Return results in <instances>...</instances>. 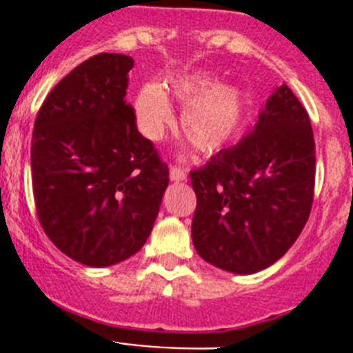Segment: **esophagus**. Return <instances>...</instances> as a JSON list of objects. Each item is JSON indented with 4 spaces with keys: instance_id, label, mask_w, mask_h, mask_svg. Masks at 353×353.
I'll return each mask as SVG.
<instances>
[{
    "instance_id": "obj_1",
    "label": "esophagus",
    "mask_w": 353,
    "mask_h": 353,
    "mask_svg": "<svg viewBox=\"0 0 353 353\" xmlns=\"http://www.w3.org/2000/svg\"><path fill=\"white\" fill-rule=\"evenodd\" d=\"M170 179L173 180V182H183V180L187 179V171L183 170L182 166L173 164V166L170 168Z\"/></svg>"
}]
</instances>
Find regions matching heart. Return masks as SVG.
I'll use <instances>...</instances> for the list:
<instances>
[{
  "label": "heart",
  "instance_id": "heart-1",
  "mask_svg": "<svg viewBox=\"0 0 353 353\" xmlns=\"http://www.w3.org/2000/svg\"><path fill=\"white\" fill-rule=\"evenodd\" d=\"M170 97L187 104L182 130L199 152L215 154L235 141L244 121V99L236 90L217 86L203 74L176 77L166 88L148 84L138 93L134 111L146 138L161 139L173 127Z\"/></svg>",
  "mask_w": 353,
  "mask_h": 353
}]
</instances>
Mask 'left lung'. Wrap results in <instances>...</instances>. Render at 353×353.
<instances>
[{"label":"left lung","instance_id":"obj_1","mask_svg":"<svg viewBox=\"0 0 353 353\" xmlns=\"http://www.w3.org/2000/svg\"><path fill=\"white\" fill-rule=\"evenodd\" d=\"M314 173L310 114L283 84L251 132L191 171L199 256L235 274H254L279 260L307 223Z\"/></svg>","mask_w":353,"mask_h":353}]
</instances>
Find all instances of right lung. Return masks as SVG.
I'll return each instance as SVG.
<instances>
[{"instance_id": "obj_1", "label": "right lung", "mask_w": 353, "mask_h": 353, "mask_svg": "<svg viewBox=\"0 0 353 353\" xmlns=\"http://www.w3.org/2000/svg\"><path fill=\"white\" fill-rule=\"evenodd\" d=\"M134 60L101 52L65 76L37 113L31 183L40 226L88 267H109L143 248L170 170L125 101Z\"/></svg>"}]
</instances>
